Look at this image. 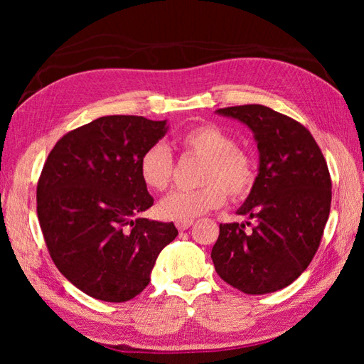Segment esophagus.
<instances>
[{
    "label": "esophagus",
    "mask_w": 364,
    "mask_h": 364,
    "mask_svg": "<svg viewBox=\"0 0 364 364\" xmlns=\"http://www.w3.org/2000/svg\"><path fill=\"white\" fill-rule=\"evenodd\" d=\"M193 223H194L193 220H181V221H176V228H178V230H180V231H186L188 228H189L191 225H193Z\"/></svg>",
    "instance_id": "obj_1"
}]
</instances>
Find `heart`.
Wrapping results in <instances>:
<instances>
[{
	"instance_id": "1",
	"label": "heart",
	"mask_w": 364,
	"mask_h": 364,
	"mask_svg": "<svg viewBox=\"0 0 364 364\" xmlns=\"http://www.w3.org/2000/svg\"><path fill=\"white\" fill-rule=\"evenodd\" d=\"M181 146L204 159L199 181L202 188L173 191L159 204V213L168 220H193L223 205L225 191L231 199H242L255 181V167L236 139L213 123L191 128L181 136ZM139 176L147 188L165 191L173 178V157L162 143L146 147L139 157Z\"/></svg>"
}]
</instances>
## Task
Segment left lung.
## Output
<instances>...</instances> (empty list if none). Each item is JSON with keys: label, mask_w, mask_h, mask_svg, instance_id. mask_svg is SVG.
I'll return each instance as SVG.
<instances>
[{"label": "left lung", "mask_w": 364, "mask_h": 364, "mask_svg": "<svg viewBox=\"0 0 364 364\" xmlns=\"http://www.w3.org/2000/svg\"><path fill=\"white\" fill-rule=\"evenodd\" d=\"M254 133L258 173L237 208L244 223L220 225L212 260L220 278L245 294L284 289L304 273L321 242L331 210V176L304 125L260 104L215 110ZM250 232L245 231L250 220Z\"/></svg>", "instance_id": "obj_1"}]
</instances>
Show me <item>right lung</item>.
I'll use <instances>...</instances> for the list:
<instances>
[{
  "instance_id": "add662e5",
  "label": "right lung",
  "mask_w": 364,
  "mask_h": 364,
  "mask_svg": "<svg viewBox=\"0 0 364 364\" xmlns=\"http://www.w3.org/2000/svg\"><path fill=\"white\" fill-rule=\"evenodd\" d=\"M168 132L167 120L100 117L60 138L36 188V212L54 264L73 286L102 301L143 292L173 223L139 217L154 204L139 157Z\"/></svg>"
}]
</instances>
